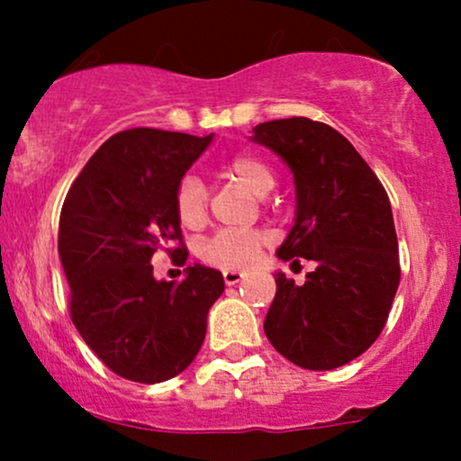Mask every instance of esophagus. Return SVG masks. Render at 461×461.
Returning <instances> with one entry per match:
<instances>
[{
    "mask_svg": "<svg viewBox=\"0 0 461 461\" xmlns=\"http://www.w3.org/2000/svg\"><path fill=\"white\" fill-rule=\"evenodd\" d=\"M223 279H225L227 285H236V284H240L242 279H245V273H240V271H223Z\"/></svg>",
    "mask_w": 461,
    "mask_h": 461,
    "instance_id": "34e87169",
    "label": "esophagus"
}]
</instances>
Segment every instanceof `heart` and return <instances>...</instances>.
Returning <instances> with one entry per match:
<instances>
[{
	"mask_svg": "<svg viewBox=\"0 0 461 461\" xmlns=\"http://www.w3.org/2000/svg\"><path fill=\"white\" fill-rule=\"evenodd\" d=\"M223 173L253 197H267L275 188V176L267 162L256 156H236L225 164ZM176 214L184 227H201L208 216V190L194 176H186L176 190ZM267 245V234L258 230L216 231L199 247L201 260L219 268H249Z\"/></svg>",
	"mask_w": 461,
	"mask_h": 461,
	"instance_id": "heart-1",
	"label": "heart"
}]
</instances>
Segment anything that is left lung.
<instances>
[{"mask_svg":"<svg viewBox=\"0 0 461 461\" xmlns=\"http://www.w3.org/2000/svg\"><path fill=\"white\" fill-rule=\"evenodd\" d=\"M251 140L277 153L294 177L297 216L277 256L316 264L303 285L275 275L264 333L301 368L345 366L377 340L399 288L388 194L356 147L319 121H267Z\"/></svg>","mask_w":461,"mask_h":461,"instance_id":"1","label":"left lung"}]
</instances>
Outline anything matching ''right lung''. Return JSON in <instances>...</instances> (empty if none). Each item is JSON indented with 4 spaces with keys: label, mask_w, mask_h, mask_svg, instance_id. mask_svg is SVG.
<instances>
[{
    "label": "right lung",
    "mask_w": 461,
    "mask_h": 461,
    "mask_svg": "<svg viewBox=\"0 0 461 461\" xmlns=\"http://www.w3.org/2000/svg\"><path fill=\"white\" fill-rule=\"evenodd\" d=\"M214 134L134 128L93 153L60 212L58 253L71 297V321L95 356L119 377L160 384L190 366L223 294V275L193 264L182 282L153 277V253L188 251L176 190ZM173 240L180 247L168 249Z\"/></svg>",
    "instance_id": "right-lung-1"
}]
</instances>
